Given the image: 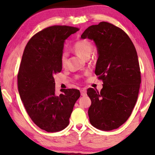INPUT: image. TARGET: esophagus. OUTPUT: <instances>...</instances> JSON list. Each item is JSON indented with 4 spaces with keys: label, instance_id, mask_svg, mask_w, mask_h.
<instances>
[{
    "label": "esophagus",
    "instance_id": "1",
    "mask_svg": "<svg viewBox=\"0 0 155 155\" xmlns=\"http://www.w3.org/2000/svg\"><path fill=\"white\" fill-rule=\"evenodd\" d=\"M81 94L82 96H86L87 95V91L84 88H82L81 90Z\"/></svg>",
    "mask_w": 155,
    "mask_h": 155
}]
</instances>
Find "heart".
<instances>
[{"mask_svg": "<svg viewBox=\"0 0 155 155\" xmlns=\"http://www.w3.org/2000/svg\"><path fill=\"white\" fill-rule=\"evenodd\" d=\"M74 51L83 58L90 57L93 50V45L91 41L88 39H81L75 42L72 46ZM67 53L62 52L61 56V64L62 67H65L67 64Z\"/></svg>", "mask_w": 155, "mask_h": 155, "instance_id": "heart-1", "label": "heart"}]
</instances>
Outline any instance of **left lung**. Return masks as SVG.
Here are the masks:
<instances>
[{
	"mask_svg": "<svg viewBox=\"0 0 155 155\" xmlns=\"http://www.w3.org/2000/svg\"><path fill=\"white\" fill-rule=\"evenodd\" d=\"M81 38L96 44L94 72L103 82L100 92L87 89L90 123L100 130L116 129L129 118L139 96L141 75L136 48L126 32L107 22L88 27Z\"/></svg>",
	"mask_w": 155,
	"mask_h": 155,
	"instance_id": "obj_1",
	"label": "left lung"
}]
</instances>
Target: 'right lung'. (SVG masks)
<instances>
[{"label":"right lung","mask_w":155,"mask_h":155,"mask_svg":"<svg viewBox=\"0 0 155 155\" xmlns=\"http://www.w3.org/2000/svg\"><path fill=\"white\" fill-rule=\"evenodd\" d=\"M79 28L54 25L39 31L27 44L17 75L20 97L34 123L47 132L63 130L80 91L74 88L55 93L54 75L62 71L61 56L64 41Z\"/></svg>","instance_id":"1"}]
</instances>
